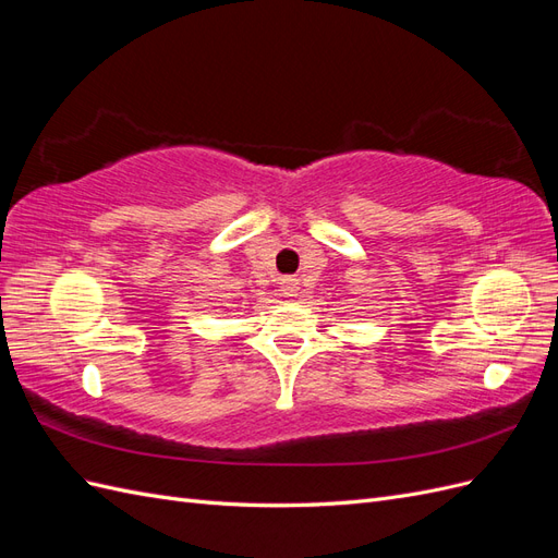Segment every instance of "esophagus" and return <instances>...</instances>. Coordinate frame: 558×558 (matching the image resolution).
Here are the masks:
<instances>
[{
    "label": "esophagus",
    "mask_w": 558,
    "mask_h": 558,
    "mask_svg": "<svg viewBox=\"0 0 558 558\" xmlns=\"http://www.w3.org/2000/svg\"><path fill=\"white\" fill-rule=\"evenodd\" d=\"M279 283H281L283 295H295L298 293V279L295 277H281Z\"/></svg>",
    "instance_id": "esophagus-1"
}]
</instances>
